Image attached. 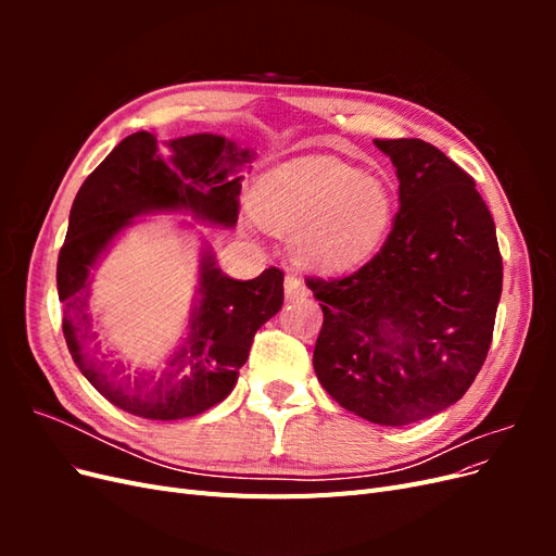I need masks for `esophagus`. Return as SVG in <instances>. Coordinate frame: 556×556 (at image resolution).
<instances>
[{
  "label": "esophagus",
  "mask_w": 556,
  "mask_h": 556,
  "mask_svg": "<svg viewBox=\"0 0 556 556\" xmlns=\"http://www.w3.org/2000/svg\"><path fill=\"white\" fill-rule=\"evenodd\" d=\"M285 296H288L290 301L308 296V288H306L304 280H301L296 274L285 276Z\"/></svg>",
  "instance_id": "1"
}]
</instances>
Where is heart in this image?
I'll return each mask as SVG.
<instances>
[{"instance_id": "heart-1", "label": "heart", "mask_w": 556, "mask_h": 556, "mask_svg": "<svg viewBox=\"0 0 556 556\" xmlns=\"http://www.w3.org/2000/svg\"><path fill=\"white\" fill-rule=\"evenodd\" d=\"M255 208L266 225L294 229L296 255L323 271H348L374 257L392 225L387 182L329 155L266 172L255 185Z\"/></svg>"}]
</instances>
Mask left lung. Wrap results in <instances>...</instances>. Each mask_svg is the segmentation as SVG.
Instances as JSON below:
<instances>
[{
  "mask_svg": "<svg viewBox=\"0 0 556 556\" xmlns=\"http://www.w3.org/2000/svg\"><path fill=\"white\" fill-rule=\"evenodd\" d=\"M399 178V213L376 257L306 278L323 301L313 366L329 396L401 427L459 401L492 345L503 285L496 227L476 182L419 139H376Z\"/></svg>",
  "mask_w": 556,
  "mask_h": 556,
  "instance_id": "obj_1",
  "label": "left lung"
}]
</instances>
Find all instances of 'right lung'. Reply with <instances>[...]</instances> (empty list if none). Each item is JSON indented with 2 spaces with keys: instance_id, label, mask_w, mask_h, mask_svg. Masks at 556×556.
<instances>
[{
  "instance_id": "obj_1",
  "label": "right lung",
  "mask_w": 556,
  "mask_h": 556,
  "mask_svg": "<svg viewBox=\"0 0 556 556\" xmlns=\"http://www.w3.org/2000/svg\"><path fill=\"white\" fill-rule=\"evenodd\" d=\"M252 160L255 150L217 134L160 143L155 134L137 131L80 185L58 257L62 331L80 374L113 406L164 422L213 408L237 384L257 329L280 311V268L268 266L257 278L233 280L206 250L190 333L166 362V371L131 374L127 366L94 355L99 345L88 313L90 271L117 233L137 215L155 211H190L199 220L233 227L243 180L239 172Z\"/></svg>"
}]
</instances>
